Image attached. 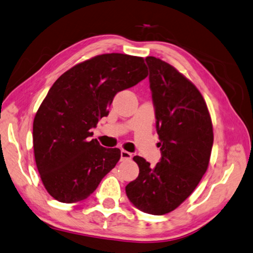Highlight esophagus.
I'll return each instance as SVG.
<instances>
[{
	"instance_id": "34e87169",
	"label": "esophagus",
	"mask_w": 253,
	"mask_h": 253,
	"mask_svg": "<svg viewBox=\"0 0 253 253\" xmlns=\"http://www.w3.org/2000/svg\"><path fill=\"white\" fill-rule=\"evenodd\" d=\"M132 159V154L130 152L126 151V150H122L121 151V160L124 161V160H131Z\"/></svg>"
}]
</instances>
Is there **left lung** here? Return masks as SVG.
I'll return each instance as SVG.
<instances>
[{
	"label": "left lung",
	"mask_w": 253,
	"mask_h": 253,
	"mask_svg": "<svg viewBox=\"0 0 253 253\" xmlns=\"http://www.w3.org/2000/svg\"><path fill=\"white\" fill-rule=\"evenodd\" d=\"M145 61L162 158L152 168L135 156L140 172L126 192L139 210L162 215L189 198L206 173L213 127L206 101L190 80L158 57L148 56Z\"/></svg>",
	"instance_id": "left-lung-1"
}]
</instances>
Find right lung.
<instances>
[{"label": "right lung", "mask_w": 253, "mask_h": 253, "mask_svg": "<svg viewBox=\"0 0 253 253\" xmlns=\"http://www.w3.org/2000/svg\"><path fill=\"white\" fill-rule=\"evenodd\" d=\"M148 77L143 57L108 53L66 71L48 90L33 121V149L42 183L63 203L86 199L121 158L120 149L90 140L118 92Z\"/></svg>", "instance_id": "add662e5"}]
</instances>
